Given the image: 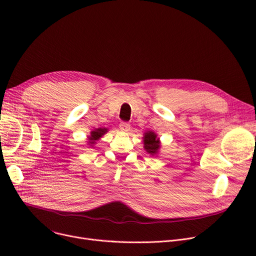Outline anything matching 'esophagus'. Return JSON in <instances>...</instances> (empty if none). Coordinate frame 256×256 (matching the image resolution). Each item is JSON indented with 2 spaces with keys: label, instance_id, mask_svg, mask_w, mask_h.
<instances>
[{
  "label": "esophagus",
  "instance_id": "esophagus-1",
  "mask_svg": "<svg viewBox=\"0 0 256 256\" xmlns=\"http://www.w3.org/2000/svg\"><path fill=\"white\" fill-rule=\"evenodd\" d=\"M119 128H120V130H122V132H128L130 128V126L128 122H121L119 124Z\"/></svg>",
  "mask_w": 256,
  "mask_h": 256
}]
</instances>
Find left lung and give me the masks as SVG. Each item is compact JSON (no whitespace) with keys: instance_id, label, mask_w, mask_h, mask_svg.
<instances>
[{"instance_id":"obj_1","label":"left lung","mask_w":256,"mask_h":256,"mask_svg":"<svg viewBox=\"0 0 256 256\" xmlns=\"http://www.w3.org/2000/svg\"><path fill=\"white\" fill-rule=\"evenodd\" d=\"M143 143H144V150L152 156H154L158 152L160 139L158 138L156 134L152 130H148L144 134Z\"/></svg>"}]
</instances>
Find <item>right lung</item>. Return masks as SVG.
<instances>
[{
	"mask_svg": "<svg viewBox=\"0 0 256 256\" xmlns=\"http://www.w3.org/2000/svg\"><path fill=\"white\" fill-rule=\"evenodd\" d=\"M108 132V128H96L94 130H92L90 132V136H88V144L90 146H93V144H96V141L102 138L104 134Z\"/></svg>",
	"mask_w": 256,
	"mask_h": 256,
	"instance_id": "right-lung-1",
	"label": "right lung"
}]
</instances>
